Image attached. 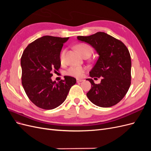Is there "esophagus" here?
Masks as SVG:
<instances>
[{
  "mask_svg": "<svg viewBox=\"0 0 151 151\" xmlns=\"http://www.w3.org/2000/svg\"><path fill=\"white\" fill-rule=\"evenodd\" d=\"M83 81H84L83 79H77V83H81V82Z\"/></svg>",
  "mask_w": 151,
  "mask_h": 151,
  "instance_id": "34e87169",
  "label": "esophagus"
}]
</instances>
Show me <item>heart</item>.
<instances>
[{"label":"heart","instance_id":"heart-1","mask_svg":"<svg viewBox=\"0 0 151 151\" xmlns=\"http://www.w3.org/2000/svg\"><path fill=\"white\" fill-rule=\"evenodd\" d=\"M77 50H78V52L82 55H84L86 53H92V49L88 45L85 44V43H80L77 45L76 46ZM65 52L66 50H63L62 52L60 54V61L63 62L65 60ZM85 68L83 67H79V66H72L70 67L66 71V74L73 76V77H79L83 76V73L84 72Z\"/></svg>","mask_w":151,"mask_h":151}]
</instances>
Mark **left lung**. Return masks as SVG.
I'll return each instance as SVG.
<instances>
[{"mask_svg":"<svg viewBox=\"0 0 151 151\" xmlns=\"http://www.w3.org/2000/svg\"><path fill=\"white\" fill-rule=\"evenodd\" d=\"M77 40L91 45L99 55L89 72L91 77H103L97 84L87 79L91 88L87 93L90 101L99 107H111L124 98L131 84V57L129 50L120 40L104 32L88 36H79Z\"/></svg>","mask_w":151,"mask_h":151,"instance_id":"left-lung-1","label":"left lung"}]
</instances>
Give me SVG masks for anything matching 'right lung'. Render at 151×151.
<instances>
[{
  "instance_id": "right-lung-1",
  "label": "right lung",
  "mask_w": 151,
  "mask_h": 151,
  "mask_svg": "<svg viewBox=\"0 0 151 151\" xmlns=\"http://www.w3.org/2000/svg\"><path fill=\"white\" fill-rule=\"evenodd\" d=\"M68 38L44 36L29 44L22 53V85L31 101L40 108L52 109L60 106L76 83L70 76L58 83L51 79L52 73L60 67V52Z\"/></svg>"
}]
</instances>
